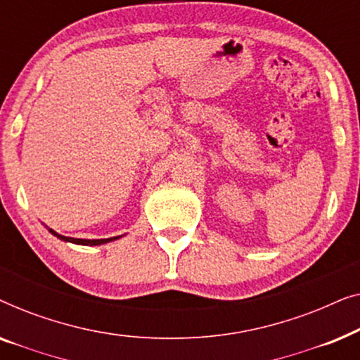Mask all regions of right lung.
Segmentation results:
<instances>
[{"label": "right lung", "instance_id": "add662e5", "mask_svg": "<svg viewBox=\"0 0 360 360\" xmlns=\"http://www.w3.org/2000/svg\"><path fill=\"white\" fill-rule=\"evenodd\" d=\"M49 231H51V233H52L53 236H57L58 239L68 240V243H73V244H83V245H100V244L110 243V240H115V239L120 238V236H117V238H110V239H75V238H65V236L57 234L56 231H52V229H49Z\"/></svg>", "mask_w": 360, "mask_h": 360}]
</instances>
